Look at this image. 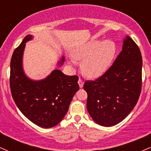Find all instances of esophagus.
Returning a JSON list of instances; mask_svg holds the SVG:
<instances>
[{
    "label": "esophagus",
    "instance_id": "34e87169",
    "mask_svg": "<svg viewBox=\"0 0 151 151\" xmlns=\"http://www.w3.org/2000/svg\"><path fill=\"white\" fill-rule=\"evenodd\" d=\"M78 84H79V86L80 88H82L83 86H84V81H82L81 78H79V80H78Z\"/></svg>",
    "mask_w": 151,
    "mask_h": 151
}]
</instances>
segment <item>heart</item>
Wrapping results in <instances>:
<instances>
[{"label": "heart", "mask_w": 151, "mask_h": 151, "mask_svg": "<svg viewBox=\"0 0 151 151\" xmlns=\"http://www.w3.org/2000/svg\"><path fill=\"white\" fill-rule=\"evenodd\" d=\"M115 42L109 40H92L74 49L75 60L81 62V70L89 78L101 77L111 65L116 54ZM74 64L73 60H70Z\"/></svg>", "instance_id": "b5f03b06"}]
</instances>
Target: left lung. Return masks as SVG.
Segmentation results:
<instances>
[{"mask_svg":"<svg viewBox=\"0 0 151 151\" xmlns=\"http://www.w3.org/2000/svg\"><path fill=\"white\" fill-rule=\"evenodd\" d=\"M142 56L129 36L113 65L94 81H86V108L96 124L109 127L120 123L138 102L142 86Z\"/></svg>","mask_w":151,"mask_h":151,"instance_id":"8db88e82","label":"left lung"}]
</instances>
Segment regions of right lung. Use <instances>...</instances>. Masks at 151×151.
<instances>
[{
  "instance_id": "obj_1",
  "label": "right lung",
  "mask_w": 151,
  "mask_h": 151,
  "mask_svg": "<svg viewBox=\"0 0 151 151\" xmlns=\"http://www.w3.org/2000/svg\"><path fill=\"white\" fill-rule=\"evenodd\" d=\"M28 35L13 52L10 61V86L15 104L22 114L36 125L52 128L58 125L68 111L72 98L79 89L77 76H67L55 70L42 80H32L22 68L25 43L32 39ZM65 62L62 57L58 65Z\"/></svg>"
}]
</instances>
